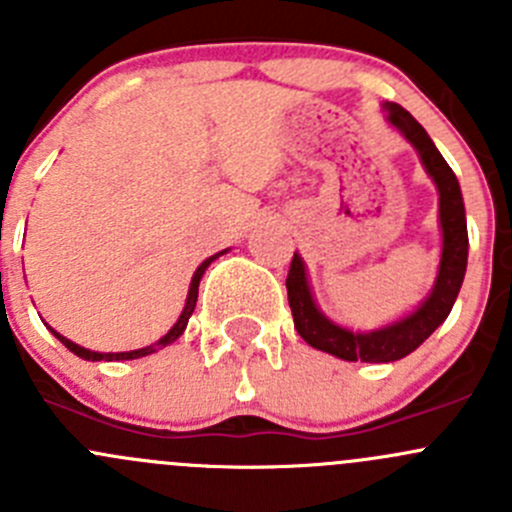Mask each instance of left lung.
Listing matches in <instances>:
<instances>
[{
  "label": "left lung",
  "mask_w": 512,
  "mask_h": 512,
  "mask_svg": "<svg viewBox=\"0 0 512 512\" xmlns=\"http://www.w3.org/2000/svg\"><path fill=\"white\" fill-rule=\"evenodd\" d=\"M391 126L399 128L406 141L414 143V148L426 165L428 175L438 188V215H441L443 230V252L441 267H438L436 287L428 294L426 302L409 314L401 322L391 327L376 329V332L359 334L349 329L337 327L329 322L314 304L312 292H309L307 272H304L302 257L294 252L292 265L287 272V299L294 317V329L309 347L339 356L344 361H369V364H386L409 356L414 349L421 347L428 337L438 329V324L446 322L451 314L453 302L461 292L463 275L468 265V227H466V208H463L461 185H458L456 173L451 165L443 160L438 148L423 131L421 123L411 116L399 103H386Z\"/></svg>",
  "instance_id": "1"
}]
</instances>
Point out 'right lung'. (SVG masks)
Wrapping results in <instances>:
<instances>
[{
	"label": "right lung",
	"mask_w": 512,
	"mask_h": 512,
	"mask_svg": "<svg viewBox=\"0 0 512 512\" xmlns=\"http://www.w3.org/2000/svg\"><path fill=\"white\" fill-rule=\"evenodd\" d=\"M223 252H225V250H223ZM223 252H218V255L208 257V260H205L203 265H200L198 270H195V275H193V282H190V289H188V299H185V307H183V312H180L178 322L173 324V329H170V332L165 334V337L160 339V342L151 344V347L133 349V352H118V354H98V352H89V349L79 347V344L69 342V339H66V337H61V334H59V332H54V329H51V332H54V337L59 339V342L64 344V347L69 349V352H74L76 356H81V359H86V361H123V359H138V356H148V354L158 352V349H163V347H168V344H173L175 339H178L180 334L185 332V327H188V319H190V314H193V309H195V302H198V285H200V277L205 275V270H208V265H210V262H213V260H218V257L223 255Z\"/></svg>",
	"instance_id": "right-lung-1"
}]
</instances>
